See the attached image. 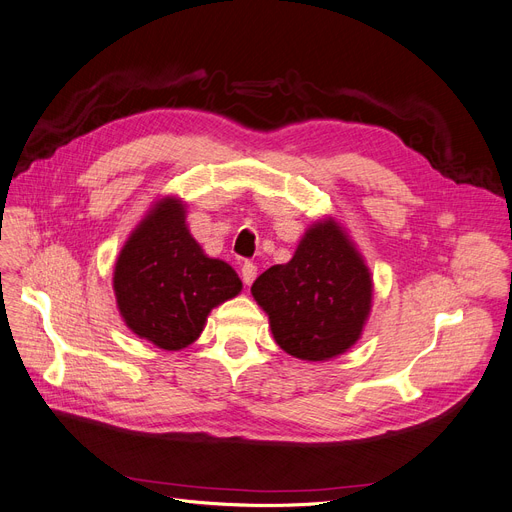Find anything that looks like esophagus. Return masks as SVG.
I'll return each instance as SVG.
<instances>
[{
  "label": "esophagus",
  "instance_id": "34e87169",
  "mask_svg": "<svg viewBox=\"0 0 512 512\" xmlns=\"http://www.w3.org/2000/svg\"><path fill=\"white\" fill-rule=\"evenodd\" d=\"M240 276H242V282H244V285H246V287H251V285H253V280L257 278V266H255V263H244Z\"/></svg>",
  "mask_w": 512,
  "mask_h": 512
}]
</instances>
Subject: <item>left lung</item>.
Listing matches in <instances>:
<instances>
[{
    "mask_svg": "<svg viewBox=\"0 0 512 512\" xmlns=\"http://www.w3.org/2000/svg\"><path fill=\"white\" fill-rule=\"evenodd\" d=\"M268 314L274 342L301 361H329L363 335L373 304V278L346 227L314 221L285 266H272L251 287Z\"/></svg>",
    "mask_w": 512,
    "mask_h": 512,
    "instance_id": "1",
    "label": "left lung"
}]
</instances>
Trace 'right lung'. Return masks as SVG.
<instances>
[{
	"mask_svg": "<svg viewBox=\"0 0 512 512\" xmlns=\"http://www.w3.org/2000/svg\"><path fill=\"white\" fill-rule=\"evenodd\" d=\"M185 206L177 196L158 198L113 266L124 325L166 352L194 344L211 310L242 291L230 263L208 257L189 234Z\"/></svg>",
	"mask_w": 512,
	"mask_h": 512,
	"instance_id": "1",
	"label": "right lung"
}]
</instances>
